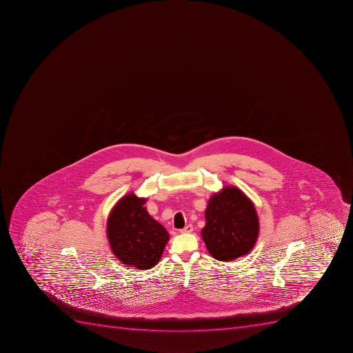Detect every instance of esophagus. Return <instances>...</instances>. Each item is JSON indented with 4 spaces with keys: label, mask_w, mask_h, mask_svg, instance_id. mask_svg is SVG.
<instances>
[{
    "label": "esophagus",
    "mask_w": 353,
    "mask_h": 353,
    "mask_svg": "<svg viewBox=\"0 0 353 353\" xmlns=\"http://www.w3.org/2000/svg\"><path fill=\"white\" fill-rule=\"evenodd\" d=\"M193 227L191 225H188L184 227L183 229H181V234H190V232H192Z\"/></svg>",
    "instance_id": "obj_1"
}]
</instances>
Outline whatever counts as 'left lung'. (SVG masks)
<instances>
[{
    "label": "left lung",
    "instance_id": "8db88e82",
    "mask_svg": "<svg viewBox=\"0 0 353 353\" xmlns=\"http://www.w3.org/2000/svg\"><path fill=\"white\" fill-rule=\"evenodd\" d=\"M202 239L216 261L247 255L257 241L259 223L252 200L238 188L225 187L209 199Z\"/></svg>",
    "mask_w": 353,
    "mask_h": 353
}]
</instances>
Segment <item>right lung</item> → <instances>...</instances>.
<instances>
[{
  "instance_id": "add662e5",
  "label": "right lung",
  "mask_w": 353,
  "mask_h": 353,
  "mask_svg": "<svg viewBox=\"0 0 353 353\" xmlns=\"http://www.w3.org/2000/svg\"><path fill=\"white\" fill-rule=\"evenodd\" d=\"M133 192L119 199L107 220V238L114 255L123 264L150 270L160 261L169 234L148 214L144 203Z\"/></svg>"
}]
</instances>
